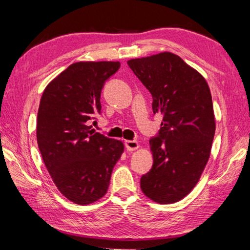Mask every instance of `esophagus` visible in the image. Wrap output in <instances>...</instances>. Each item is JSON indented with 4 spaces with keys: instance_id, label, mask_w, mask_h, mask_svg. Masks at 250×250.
<instances>
[{
    "instance_id": "34e87169",
    "label": "esophagus",
    "mask_w": 250,
    "mask_h": 250,
    "mask_svg": "<svg viewBox=\"0 0 250 250\" xmlns=\"http://www.w3.org/2000/svg\"><path fill=\"white\" fill-rule=\"evenodd\" d=\"M125 149L128 151H133V150H137L139 147V143L137 141H125Z\"/></svg>"
}]
</instances>
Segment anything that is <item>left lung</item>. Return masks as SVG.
Instances as JSON below:
<instances>
[{
	"instance_id": "left-lung-1",
	"label": "left lung",
	"mask_w": 250,
	"mask_h": 250,
	"mask_svg": "<svg viewBox=\"0 0 250 250\" xmlns=\"http://www.w3.org/2000/svg\"><path fill=\"white\" fill-rule=\"evenodd\" d=\"M151 92L153 113L163 121L150 139L153 166L141 176L142 192L152 201L182 200L200 180L215 134L213 101L204 77L172 53L128 61Z\"/></svg>"
}]
</instances>
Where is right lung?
<instances>
[{"instance_id": "right-lung-1", "label": "right lung", "mask_w": 250, "mask_h": 250, "mask_svg": "<svg viewBox=\"0 0 250 250\" xmlns=\"http://www.w3.org/2000/svg\"><path fill=\"white\" fill-rule=\"evenodd\" d=\"M119 62L71 64L45 88L37 113V143L47 171L62 195L86 205L103 197L124 143L91 130L101 113L100 94Z\"/></svg>"}]
</instances>
